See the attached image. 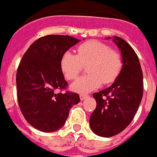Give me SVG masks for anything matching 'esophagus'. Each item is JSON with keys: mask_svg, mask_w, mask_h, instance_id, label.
I'll return each mask as SVG.
<instances>
[{"mask_svg": "<svg viewBox=\"0 0 157 157\" xmlns=\"http://www.w3.org/2000/svg\"><path fill=\"white\" fill-rule=\"evenodd\" d=\"M88 95H83V94H81L80 96H79V98H80V100H85L86 98H88Z\"/></svg>", "mask_w": 157, "mask_h": 157, "instance_id": "1", "label": "esophagus"}]
</instances>
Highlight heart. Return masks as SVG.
I'll use <instances>...</instances> for the list:
<instances>
[{
    "label": "heart",
    "instance_id": "b5f03b06",
    "mask_svg": "<svg viewBox=\"0 0 157 157\" xmlns=\"http://www.w3.org/2000/svg\"><path fill=\"white\" fill-rule=\"evenodd\" d=\"M78 55L66 51L60 59V68L69 80L76 79L83 66L87 65L88 75L83 76L71 85L78 93H88L99 88L101 83L110 84L116 80L123 67L120 54L98 40H88L80 44Z\"/></svg>",
    "mask_w": 157,
    "mask_h": 157
}]
</instances>
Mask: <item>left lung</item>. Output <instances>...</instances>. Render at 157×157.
Masks as SVG:
<instances>
[{
	"label": "left lung",
	"mask_w": 157,
	"mask_h": 157,
	"mask_svg": "<svg viewBox=\"0 0 157 157\" xmlns=\"http://www.w3.org/2000/svg\"><path fill=\"white\" fill-rule=\"evenodd\" d=\"M112 40L121 51L123 67L110 87L93 94L97 108L89 118L92 131L103 137L116 136L128 127L143 97V72L136 53L123 39L114 36Z\"/></svg>",
	"instance_id": "8db88e82"
}]
</instances>
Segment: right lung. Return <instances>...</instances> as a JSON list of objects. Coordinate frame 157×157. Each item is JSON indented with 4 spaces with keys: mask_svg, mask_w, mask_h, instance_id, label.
I'll return each mask as SVG.
<instances>
[{
    "mask_svg": "<svg viewBox=\"0 0 157 157\" xmlns=\"http://www.w3.org/2000/svg\"><path fill=\"white\" fill-rule=\"evenodd\" d=\"M79 41L68 35H47L34 41L21 60L16 75L19 106L27 122L40 131L62 128L69 109L79 102L77 93H57L68 85L60 59Z\"/></svg>",
    "mask_w": 157,
    "mask_h": 157,
    "instance_id": "1",
    "label": "right lung"
}]
</instances>
